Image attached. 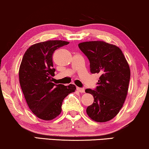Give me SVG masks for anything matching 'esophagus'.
<instances>
[{"instance_id": "esophagus-1", "label": "esophagus", "mask_w": 149, "mask_h": 149, "mask_svg": "<svg viewBox=\"0 0 149 149\" xmlns=\"http://www.w3.org/2000/svg\"><path fill=\"white\" fill-rule=\"evenodd\" d=\"M77 90L80 93H85V89L82 88V87H77Z\"/></svg>"}]
</instances>
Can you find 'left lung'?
I'll return each mask as SVG.
<instances>
[{
	"label": "left lung",
	"mask_w": 149,
	"mask_h": 149,
	"mask_svg": "<svg viewBox=\"0 0 149 149\" xmlns=\"http://www.w3.org/2000/svg\"><path fill=\"white\" fill-rule=\"evenodd\" d=\"M79 47L89 59L91 72L100 75L95 89H85L94 99L87 108V115L96 122L109 121L119 113L125 100L129 64L122 51L113 44L94 40L81 42Z\"/></svg>",
	"instance_id": "1"
}]
</instances>
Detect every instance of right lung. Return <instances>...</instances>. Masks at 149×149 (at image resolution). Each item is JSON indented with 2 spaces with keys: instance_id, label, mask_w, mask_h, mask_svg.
Segmentation results:
<instances>
[{
  "instance_id": "add662e5",
  "label": "right lung",
  "mask_w": 149,
  "mask_h": 149,
  "mask_svg": "<svg viewBox=\"0 0 149 149\" xmlns=\"http://www.w3.org/2000/svg\"><path fill=\"white\" fill-rule=\"evenodd\" d=\"M68 43L57 40L38 42L30 46L22 58L19 70L20 86L28 107L40 119L50 121L58 117L64 99L76 89L72 84L65 86L52 83L56 71L53 68V54Z\"/></svg>"
}]
</instances>
